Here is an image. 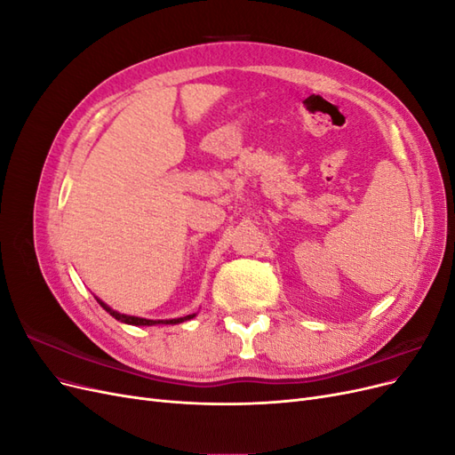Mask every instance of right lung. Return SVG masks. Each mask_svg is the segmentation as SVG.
Instances as JSON below:
<instances>
[{
    "label": "right lung",
    "instance_id": "obj_1",
    "mask_svg": "<svg viewBox=\"0 0 455 455\" xmlns=\"http://www.w3.org/2000/svg\"><path fill=\"white\" fill-rule=\"evenodd\" d=\"M96 301H99V304L114 316V319H117V321H121V323H127V324H134V326H154V324H178V323H184V321H189V319H194L196 316V313L194 315H186V316H180V319H169V321H151V319H142V316H132V315H123V313H117V311H114L112 307H108L102 299H99L96 298Z\"/></svg>",
    "mask_w": 455,
    "mask_h": 455
}]
</instances>
